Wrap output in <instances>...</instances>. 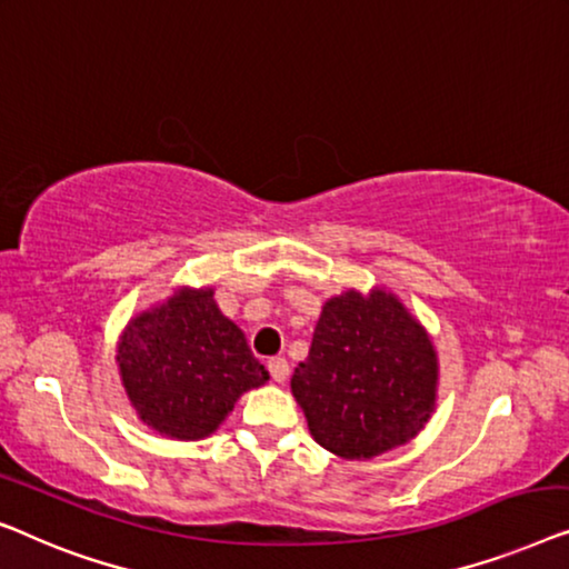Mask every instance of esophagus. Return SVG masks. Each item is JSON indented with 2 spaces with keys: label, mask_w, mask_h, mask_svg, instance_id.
<instances>
[{
  "label": "esophagus",
  "mask_w": 569,
  "mask_h": 569,
  "mask_svg": "<svg viewBox=\"0 0 569 569\" xmlns=\"http://www.w3.org/2000/svg\"><path fill=\"white\" fill-rule=\"evenodd\" d=\"M268 371H270V376H273V381L283 383V381L288 379V361H286V358H281V356L270 358V361H268Z\"/></svg>",
  "instance_id": "34e87169"
}]
</instances>
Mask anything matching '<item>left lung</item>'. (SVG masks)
I'll use <instances>...</instances> for the list:
<instances>
[{"instance_id":"left-lung-1","label":"left lung","mask_w":569,"mask_h":569,"mask_svg":"<svg viewBox=\"0 0 569 569\" xmlns=\"http://www.w3.org/2000/svg\"><path fill=\"white\" fill-rule=\"evenodd\" d=\"M291 391L319 446L366 461L426 428L436 410L438 356L395 293L350 288L325 301Z\"/></svg>"}]
</instances>
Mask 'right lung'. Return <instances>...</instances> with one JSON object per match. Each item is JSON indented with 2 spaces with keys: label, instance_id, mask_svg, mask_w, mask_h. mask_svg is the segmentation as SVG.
<instances>
[{
  "label": "right lung",
  "instance_id": "add662e5",
  "mask_svg": "<svg viewBox=\"0 0 569 569\" xmlns=\"http://www.w3.org/2000/svg\"><path fill=\"white\" fill-rule=\"evenodd\" d=\"M116 361L141 422L178 441L211 436L244 391L270 379L244 332L216 307L213 288H180L136 315Z\"/></svg>",
  "mask_w": 569,
  "mask_h": 569
}]
</instances>
